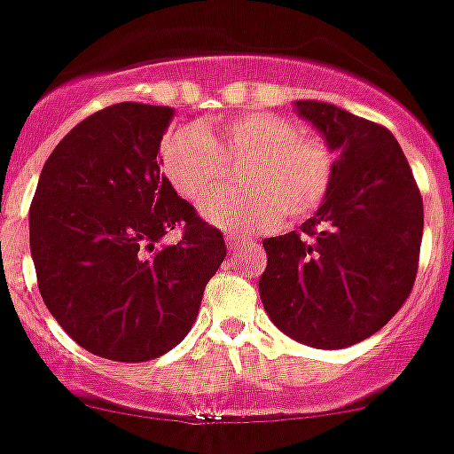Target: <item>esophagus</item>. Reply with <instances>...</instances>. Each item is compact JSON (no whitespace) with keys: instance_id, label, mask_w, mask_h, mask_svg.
Instances as JSON below:
<instances>
[{"instance_id":"esophagus-1","label":"esophagus","mask_w":454,"mask_h":454,"mask_svg":"<svg viewBox=\"0 0 454 454\" xmlns=\"http://www.w3.org/2000/svg\"><path fill=\"white\" fill-rule=\"evenodd\" d=\"M224 240H227V247L230 249H240L243 245H249L252 243V239L245 234H227L224 236Z\"/></svg>"}]
</instances>
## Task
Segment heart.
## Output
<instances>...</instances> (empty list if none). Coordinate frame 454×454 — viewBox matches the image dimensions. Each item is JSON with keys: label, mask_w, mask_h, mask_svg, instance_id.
<instances>
[{"label": "heart", "mask_w": 454, "mask_h": 454, "mask_svg": "<svg viewBox=\"0 0 454 454\" xmlns=\"http://www.w3.org/2000/svg\"><path fill=\"white\" fill-rule=\"evenodd\" d=\"M241 165L243 190H223L200 202V215L236 231L270 230L312 215L334 184L330 142L270 111L209 124H183L162 137L160 167L176 193L198 200L223 179L226 165Z\"/></svg>", "instance_id": "1"}]
</instances>
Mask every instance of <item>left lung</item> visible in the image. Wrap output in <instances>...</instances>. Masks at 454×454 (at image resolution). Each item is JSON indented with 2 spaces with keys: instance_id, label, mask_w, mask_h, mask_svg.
<instances>
[{
  "instance_id": "1",
  "label": "left lung",
  "mask_w": 454,
  "mask_h": 454,
  "mask_svg": "<svg viewBox=\"0 0 454 454\" xmlns=\"http://www.w3.org/2000/svg\"><path fill=\"white\" fill-rule=\"evenodd\" d=\"M336 151L327 200L299 231L262 240V308L280 332L340 349L381 330L410 296L424 202L386 127L317 100L294 102Z\"/></svg>"
}]
</instances>
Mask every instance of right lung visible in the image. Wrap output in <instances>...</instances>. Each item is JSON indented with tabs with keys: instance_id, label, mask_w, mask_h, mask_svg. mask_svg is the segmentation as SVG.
<instances>
[{
	"instance_id": "obj_1",
	"label": "right lung",
	"mask_w": 454,
	"mask_h": 454,
	"mask_svg": "<svg viewBox=\"0 0 454 454\" xmlns=\"http://www.w3.org/2000/svg\"><path fill=\"white\" fill-rule=\"evenodd\" d=\"M176 111L120 102L82 120L46 160L30 202V256L46 308L102 359L140 364L192 330L224 261L223 234L160 174ZM180 229L176 246H160Z\"/></svg>"
}]
</instances>
